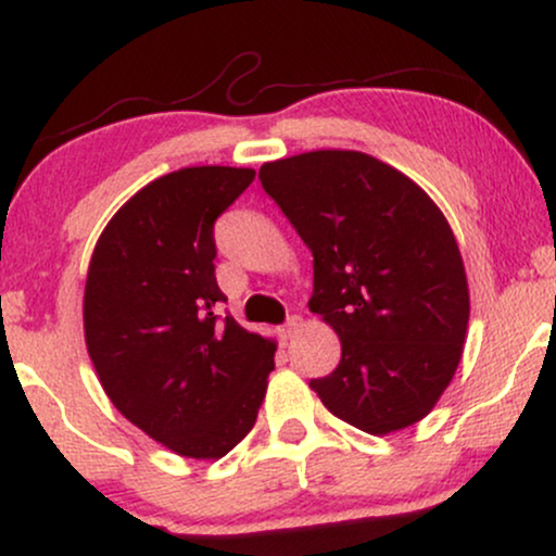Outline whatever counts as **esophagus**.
I'll return each instance as SVG.
<instances>
[{
  "label": "esophagus",
  "mask_w": 556,
  "mask_h": 556,
  "mask_svg": "<svg viewBox=\"0 0 556 556\" xmlns=\"http://www.w3.org/2000/svg\"><path fill=\"white\" fill-rule=\"evenodd\" d=\"M300 327H303V318H300V316H290V318H287L285 327L279 329V334H282V340H290V337L295 334V331H300Z\"/></svg>",
  "instance_id": "34e87169"
}]
</instances>
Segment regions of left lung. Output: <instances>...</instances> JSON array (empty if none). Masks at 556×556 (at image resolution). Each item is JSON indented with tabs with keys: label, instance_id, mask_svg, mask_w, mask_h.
Instances as JSON below:
<instances>
[{
	"label": "left lung",
	"instance_id": "8db88e82",
	"mask_svg": "<svg viewBox=\"0 0 556 556\" xmlns=\"http://www.w3.org/2000/svg\"><path fill=\"white\" fill-rule=\"evenodd\" d=\"M261 185L314 253L311 311L334 329L340 366L311 381L355 429L387 437L433 410L463 358L465 264L442 208L363 151L266 162Z\"/></svg>",
	"mask_w": 556,
	"mask_h": 556
}]
</instances>
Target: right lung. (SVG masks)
Masks as SVG:
<instances>
[{"label":"right lung","instance_id":"add662e5","mask_svg":"<svg viewBox=\"0 0 556 556\" xmlns=\"http://www.w3.org/2000/svg\"><path fill=\"white\" fill-rule=\"evenodd\" d=\"M256 177L185 167L156 177L99 235L83 331L106 397L159 444L219 460L258 418L277 342L242 329L214 277V222Z\"/></svg>","mask_w":556,"mask_h":556}]
</instances>
